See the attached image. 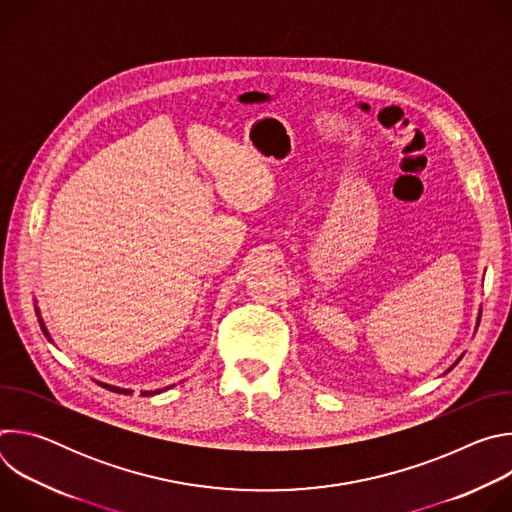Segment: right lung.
Segmentation results:
<instances>
[{
	"mask_svg": "<svg viewBox=\"0 0 512 512\" xmlns=\"http://www.w3.org/2000/svg\"><path fill=\"white\" fill-rule=\"evenodd\" d=\"M42 330H44V334L48 336V332H46L44 326H42ZM99 385L105 387V389H109V391H113V393H123V395H129V393H131L129 389H119V387H113V385H105V383H99ZM156 393H160V391H156ZM141 395H143V397H145V395H154V391H143Z\"/></svg>",
	"mask_w": 512,
	"mask_h": 512,
	"instance_id": "obj_1",
	"label": "right lung"
}]
</instances>
